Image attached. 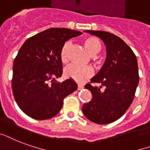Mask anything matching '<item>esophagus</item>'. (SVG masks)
<instances>
[{"label":"esophagus","mask_w":150,"mask_h":150,"mask_svg":"<svg viewBox=\"0 0 150 150\" xmlns=\"http://www.w3.org/2000/svg\"><path fill=\"white\" fill-rule=\"evenodd\" d=\"M84 88V86L83 85H81V84H78L77 85V90H81Z\"/></svg>","instance_id":"obj_1"}]
</instances>
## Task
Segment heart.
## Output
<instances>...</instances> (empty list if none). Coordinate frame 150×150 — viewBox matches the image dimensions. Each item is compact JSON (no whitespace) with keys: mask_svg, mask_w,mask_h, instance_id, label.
<instances>
[{"mask_svg":"<svg viewBox=\"0 0 150 150\" xmlns=\"http://www.w3.org/2000/svg\"><path fill=\"white\" fill-rule=\"evenodd\" d=\"M84 46L87 51L91 55H96L100 52L101 45L100 42L95 37H88L83 41ZM71 42H66L63 45L61 50V60L62 63L66 64L69 60V49ZM94 74V70L91 66H81L76 64H72L65 69V75L69 78L74 80L78 83H84L91 78Z\"/></svg>","mask_w":150,"mask_h":150,"instance_id":"b5f03b06","label":"heart"}]
</instances>
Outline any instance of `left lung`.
<instances>
[{
    "label": "left lung",
    "instance_id": "8db88e82",
    "mask_svg": "<svg viewBox=\"0 0 150 150\" xmlns=\"http://www.w3.org/2000/svg\"><path fill=\"white\" fill-rule=\"evenodd\" d=\"M99 37L106 46L104 64L91 81L100 87L87 84L92 100L83 104L84 116L97 124L111 123L124 115L134 98L139 82L138 61L133 50L122 39L103 31H84Z\"/></svg>",
    "mask_w": 150,
    "mask_h": 150
}]
</instances>
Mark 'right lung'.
<instances>
[{
	"instance_id": "1",
	"label": "right lung",
	"mask_w": 150,
	"mask_h": 150,
	"mask_svg": "<svg viewBox=\"0 0 150 150\" xmlns=\"http://www.w3.org/2000/svg\"><path fill=\"white\" fill-rule=\"evenodd\" d=\"M81 31L50 28L29 38L20 47L13 63L12 88L15 100L32 119L45 120L55 116L63 100L76 91L74 80L58 82L62 76L61 50L67 40Z\"/></svg>"
}]
</instances>
